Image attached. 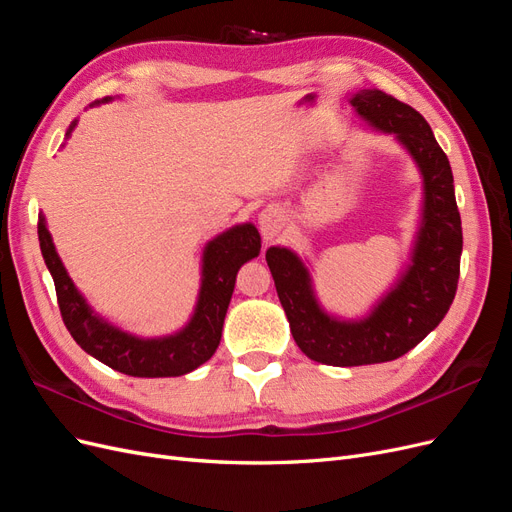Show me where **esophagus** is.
Returning <instances> with one entry per match:
<instances>
[{
  "mask_svg": "<svg viewBox=\"0 0 512 512\" xmlns=\"http://www.w3.org/2000/svg\"><path fill=\"white\" fill-rule=\"evenodd\" d=\"M282 224H284V215H282L280 209L269 207V209H265V211H262V213L258 215L260 232H262V237H265L267 241L273 239V237L277 235V232L282 230Z\"/></svg>",
  "mask_w": 512,
  "mask_h": 512,
  "instance_id": "obj_1",
  "label": "esophagus"
}]
</instances>
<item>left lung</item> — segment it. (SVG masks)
Instances as JSON below:
<instances>
[{
  "mask_svg": "<svg viewBox=\"0 0 512 512\" xmlns=\"http://www.w3.org/2000/svg\"><path fill=\"white\" fill-rule=\"evenodd\" d=\"M350 104L371 128L393 134L410 153L423 177V209L410 265L363 318L324 312L305 262L288 247L267 250L294 342L312 361L335 367L395 361L423 342L455 299L463 247L453 170L425 117L380 89L356 91Z\"/></svg>",
  "mask_w": 512,
  "mask_h": 512,
  "instance_id": "obj_1",
  "label": "left lung"
}]
</instances>
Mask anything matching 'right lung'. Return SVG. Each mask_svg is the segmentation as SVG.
Listing matches in <instances>:
<instances>
[{"label": "right lung", "instance_id": "add662e5", "mask_svg": "<svg viewBox=\"0 0 512 512\" xmlns=\"http://www.w3.org/2000/svg\"><path fill=\"white\" fill-rule=\"evenodd\" d=\"M111 100V96H106L94 104ZM76 121L79 119L70 123L66 138L76 128ZM38 241L46 269L53 275L61 318L74 342L100 363L134 378L183 376L207 363L220 346L237 271L260 254V235L250 222L232 226L211 239L203 250V277L192 318L173 335L145 339L121 331L91 309L61 262L42 213L38 215Z\"/></svg>", "mask_w": 512, "mask_h": 512}]
</instances>
